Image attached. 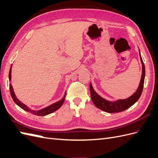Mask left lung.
<instances>
[{
	"mask_svg": "<svg viewBox=\"0 0 158 158\" xmlns=\"http://www.w3.org/2000/svg\"><path fill=\"white\" fill-rule=\"evenodd\" d=\"M139 55L141 63L142 64V71L140 84L137 88V90L136 91V92L134 93L131 96L126 99H117L115 100V101H109V100H107L102 98V96H100L99 94L95 92V91L93 88L92 84L90 82L89 89L91 94V98H92V102L94 103L95 107H97L98 109L107 113H118L125 111V110L131 107L138 101L142 94L143 88H144V82L145 78V66L144 63H143L142 56L140 55V49Z\"/></svg>",
	"mask_w": 158,
	"mask_h": 158,
	"instance_id": "1",
	"label": "left lung"
}]
</instances>
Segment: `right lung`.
I'll use <instances>...</instances> for the list:
<instances>
[{
	"label": "right lung",
	"instance_id": "obj_1",
	"mask_svg": "<svg viewBox=\"0 0 158 158\" xmlns=\"http://www.w3.org/2000/svg\"><path fill=\"white\" fill-rule=\"evenodd\" d=\"M11 73H12V65H11V67L10 69V72H9V80L10 81H11ZM9 88H10V94H11V96L14 100V103H15L17 106H18L20 108L24 110V111H26L27 112H30V113H31L33 114H35V115H37V116H45V115H47V114H49L53 113L55 111H56L57 109H59L64 103L65 96H66V92H65L64 97L62 98V99H60V101L52 103V104L50 105V106H47L45 108H43L41 109L36 111V110H32L30 108L28 107L27 106H26L25 104H23L22 102H21L20 100H19L16 98L15 93H14V89H13L11 83L9 84Z\"/></svg>",
	"mask_w": 158,
	"mask_h": 158
}]
</instances>
